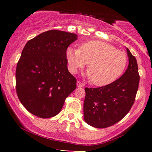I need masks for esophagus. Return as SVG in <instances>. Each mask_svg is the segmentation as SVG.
<instances>
[{
    "instance_id": "1",
    "label": "esophagus",
    "mask_w": 152,
    "mask_h": 152,
    "mask_svg": "<svg viewBox=\"0 0 152 152\" xmlns=\"http://www.w3.org/2000/svg\"><path fill=\"white\" fill-rule=\"evenodd\" d=\"M77 86L78 88H82V87H83V84L80 82V81H77Z\"/></svg>"
}]
</instances>
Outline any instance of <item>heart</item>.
<instances>
[{"label":"heart","instance_id":"obj_1","mask_svg":"<svg viewBox=\"0 0 152 152\" xmlns=\"http://www.w3.org/2000/svg\"><path fill=\"white\" fill-rule=\"evenodd\" d=\"M66 56L72 73L88 62V76L92 84L96 86L113 82L123 73L127 65V57L124 52L99 40L83 43L80 48L68 47Z\"/></svg>","mask_w":152,"mask_h":152}]
</instances>
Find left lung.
Listing matches in <instances>:
<instances>
[{
  "mask_svg": "<svg viewBox=\"0 0 152 152\" xmlns=\"http://www.w3.org/2000/svg\"><path fill=\"white\" fill-rule=\"evenodd\" d=\"M129 66L125 72L111 84L85 88L84 120L96 128H107L120 121L134 104L140 75L136 59L126 48Z\"/></svg>",
  "mask_w": 152,
  "mask_h": 152,
  "instance_id": "8db88e82",
  "label": "left lung"
}]
</instances>
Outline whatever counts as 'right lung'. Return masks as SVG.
<instances>
[{
	"label": "right lung",
	"mask_w": 152,
	"mask_h": 152,
	"mask_svg": "<svg viewBox=\"0 0 152 152\" xmlns=\"http://www.w3.org/2000/svg\"><path fill=\"white\" fill-rule=\"evenodd\" d=\"M77 35L48 30L29 40L16 70V90L23 107L33 115L49 118L57 115L66 97L77 87L68 70L66 52Z\"/></svg>",
	"instance_id": "obj_1"
}]
</instances>
